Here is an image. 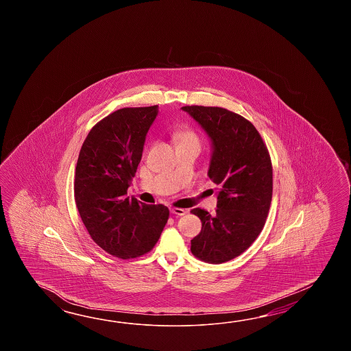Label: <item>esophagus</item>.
<instances>
[{"label":"esophagus","instance_id":"1","mask_svg":"<svg viewBox=\"0 0 351 351\" xmlns=\"http://www.w3.org/2000/svg\"><path fill=\"white\" fill-rule=\"evenodd\" d=\"M171 213L174 215V216L182 217L186 215V210L183 208H171Z\"/></svg>","mask_w":351,"mask_h":351}]
</instances>
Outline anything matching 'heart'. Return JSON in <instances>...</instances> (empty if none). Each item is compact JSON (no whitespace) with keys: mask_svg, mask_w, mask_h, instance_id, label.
Listing matches in <instances>:
<instances>
[{"mask_svg":"<svg viewBox=\"0 0 351 351\" xmlns=\"http://www.w3.org/2000/svg\"><path fill=\"white\" fill-rule=\"evenodd\" d=\"M173 138L177 142V145H186V144L199 145L198 136L189 128H180L178 130H176L174 134H173Z\"/></svg>","mask_w":351,"mask_h":351,"instance_id":"obj_1","label":"heart"}]
</instances>
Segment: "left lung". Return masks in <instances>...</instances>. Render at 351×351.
<instances>
[{"mask_svg": "<svg viewBox=\"0 0 351 351\" xmlns=\"http://www.w3.org/2000/svg\"><path fill=\"white\" fill-rule=\"evenodd\" d=\"M212 142L208 177L219 186L216 215L191 210L202 230L191 241L202 261L222 263L243 254L258 237L272 199L269 150L251 121L217 106H183Z\"/></svg>", "mask_w": 351, "mask_h": 351, "instance_id": "1", "label": "left lung"}]
</instances>
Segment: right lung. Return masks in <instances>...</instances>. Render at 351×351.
I'll return each instance as SVG.
<instances>
[{
    "label": "right lung",
    "mask_w": 351,
    "mask_h": 351,
    "mask_svg": "<svg viewBox=\"0 0 351 351\" xmlns=\"http://www.w3.org/2000/svg\"><path fill=\"white\" fill-rule=\"evenodd\" d=\"M158 105L123 108L91 128L75 169V203L97 246L130 260L156 246L169 217L163 204L129 199L127 191L142 159Z\"/></svg>",
    "instance_id": "1"
}]
</instances>
